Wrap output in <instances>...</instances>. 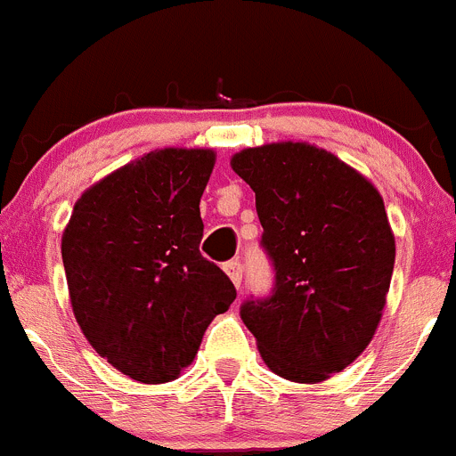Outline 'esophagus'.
I'll return each mask as SVG.
<instances>
[{
    "mask_svg": "<svg viewBox=\"0 0 456 456\" xmlns=\"http://www.w3.org/2000/svg\"><path fill=\"white\" fill-rule=\"evenodd\" d=\"M224 270H226V274L230 277V281L234 283V286H241V279H243V264L239 259H232L228 261L226 265H224Z\"/></svg>",
    "mask_w": 456,
    "mask_h": 456,
    "instance_id": "34e87169",
    "label": "esophagus"
}]
</instances>
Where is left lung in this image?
<instances>
[{
	"label": "left lung",
	"instance_id": "obj_1",
	"mask_svg": "<svg viewBox=\"0 0 456 456\" xmlns=\"http://www.w3.org/2000/svg\"><path fill=\"white\" fill-rule=\"evenodd\" d=\"M255 191L261 246L274 268L241 319L274 375L319 383L366 350L395 268V234L375 186L323 148L279 142L230 159Z\"/></svg>",
	"mask_w": 456,
	"mask_h": 456
}]
</instances>
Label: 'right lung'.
I'll return each mask as SVG.
<instances>
[{
	"label": "right lung",
	"instance_id": "right-lung-1",
	"mask_svg": "<svg viewBox=\"0 0 456 456\" xmlns=\"http://www.w3.org/2000/svg\"><path fill=\"white\" fill-rule=\"evenodd\" d=\"M213 168L208 148L148 152L90 186L61 237L81 332L134 381L177 379L237 297L200 252V201Z\"/></svg>",
	"mask_w": 456,
	"mask_h": 456
}]
</instances>
